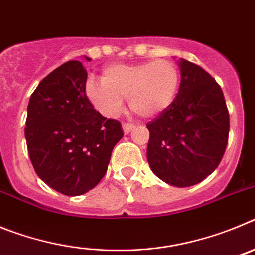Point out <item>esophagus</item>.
Segmentation results:
<instances>
[{
    "mask_svg": "<svg viewBox=\"0 0 255 255\" xmlns=\"http://www.w3.org/2000/svg\"><path fill=\"white\" fill-rule=\"evenodd\" d=\"M132 129H134V125H132V124H123L124 134H129Z\"/></svg>",
    "mask_w": 255,
    "mask_h": 255,
    "instance_id": "esophagus-1",
    "label": "esophagus"
}]
</instances>
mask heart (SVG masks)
Masks as SVG:
<instances>
[{"instance_id":"obj_1","label":"heart","mask_w":255,"mask_h":255,"mask_svg":"<svg viewBox=\"0 0 255 255\" xmlns=\"http://www.w3.org/2000/svg\"><path fill=\"white\" fill-rule=\"evenodd\" d=\"M180 71L168 60L139 64H115L103 70L102 79L89 78L85 94L105 117H116L124 110V98L130 108L145 119L163 114L179 92Z\"/></svg>"}]
</instances>
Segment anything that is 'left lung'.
Segmentation results:
<instances>
[{
  "label": "left lung",
  "instance_id": "1",
  "mask_svg": "<svg viewBox=\"0 0 255 255\" xmlns=\"http://www.w3.org/2000/svg\"><path fill=\"white\" fill-rule=\"evenodd\" d=\"M179 93L170 108L147 125V159L155 176L186 188L203 181L224 157L229 111L220 85L198 65L180 58Z\"/></svg>",
  "mask_w": 255,
  "mask_h": 255
}]
</instances>
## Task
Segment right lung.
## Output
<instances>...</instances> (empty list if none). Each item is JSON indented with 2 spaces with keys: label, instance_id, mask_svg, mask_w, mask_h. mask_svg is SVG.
I'll list each match as a JSON object with an SVG mask.
<instances>
[{
  "label": "right lung",
  "instance_id": "obj_1",
  "mask_svg": "<svg viewBox=\"0 0 255 255\" xmlns=\"http://www.w3.org/2000/svg\"><path fill=\"white\" fill-rule=\"evenodd\" d=\"M87 78L80 61H67L38 84L28 105L25 139L31 164L40 180L69 197L84 194L102 180L112 149L124 136L121 124L89 102Z\"/></svg>",
  "mask_w": 255,
  "mask_h": 255
}]
</instances>
